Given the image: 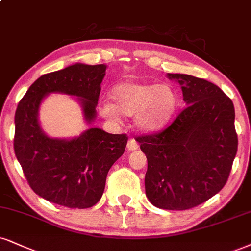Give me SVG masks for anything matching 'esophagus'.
Returning <instances> with one entry per match:
<instances>
[{"mask_svg":"<svg viewBox=\"0 0 251 251\" xmlns=\"http://www.w3.org/2000/svg\"><path fill=\"white\" fill-rule=\"evenodd\" d=\"M126 148H128L129 151H134L137 150L138 148H140V145H138V143L134 140V138H130V140L128 141V144H126Z\"/></svg>","mask_w":251,"mask_h":251,"instance_id":"1","label":"esophagus"}]
</instances>
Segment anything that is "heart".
I'll use <instances>...</instances> for the list:
<instances>
[{
    "mask_svg": "<svg viewBox=\"0 0 251 251\" xmlns=\"http://www.w3.org/2000/svg\"><path fill=\"white\" fill-rule=\"evenodd\" d=\"M115 103L103 101L101 113L107 119H119L120 111L126 116L135 115V122L144 131L163 128L171 120L179 103L176 89L170 85H152L122 81L111 88Z\"/></svg>",
    "mask_w": 251,
    "mask_h": 251,
    "instance_id": "heart-1",
    "label": "heart"
}]
</instances>
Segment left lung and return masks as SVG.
I'll list each match as a JSON object with an SVG mask.
<instances>
[{
	"mask_svg": "<svg viewBox=\"0 0 251 251\" xmlns=\"http://www.w3.org/2000/svg\"><path fill=\"white\" fill-rule=\"evenodd\" d=\"M178 80L186 107L171 125L137 137L148 159L145 193L153 206L185 211L220 192L237 151L235 110L220 87L187 74Z\"/></svg>",
	"mask_w": 251,
	"mask_h": 251,
	"instance_id": "8db88e82",
	"label": "left lung"
}]
</instances>
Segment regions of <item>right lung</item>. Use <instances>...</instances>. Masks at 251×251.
Returning a JSON list of instances; mask_svg holds the SVG:
<instances>
[{"label":"right lung","mask_w":251,"mask_h":251,"mask_svg":"<svg viewBox=\"0 0 251 251\" xmlns=\"http://www.w3.org/2000/svg\"><path fill=\"white\" fill-rule=\"evenodd\" d=\"M106 74L104 65L75 64L42 75L27 89L15 113L14 150L30 187L50 202L69 208H89L101 199L107 173L125 152L128 136L91 128L71 141L48 137L37 115L48 93L81 98L88 122Z\"/></svg>","instance_id":"1"}]
</instances>
